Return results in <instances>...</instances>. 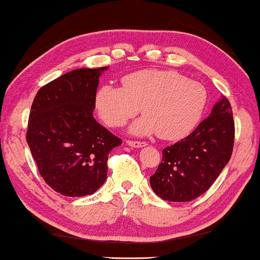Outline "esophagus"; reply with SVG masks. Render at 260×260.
Segmentation results:
<instances>
[{
    "label": "esophagus",
    "mask_w": 260,
    "mask_h": 260,
    "mask_svg": "<svg viewBox=\"0 0 260 260\" xmlns=\"http://www.w3.org/2000/svg\"><path fill=\"white\" fill-rule=\"evenodd\" d=\"M127 145L131 147H135V148H141V147H145L147 144L145 142H137V141H127Z\"/></svg>",
    "instance_id": "esophagus-1"
}]
</instances>
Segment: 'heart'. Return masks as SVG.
I'll use <instances>...</instances> for the list:
<instances>
[{"instance_id": "1", "label": "heart", "mask_w": 260, "mask_h": 260, "mask_svg": "<svg viewBox=\"0 0 260 260\" xmlns=\"http://www.w3.org/2000/svg\"><path fill=\"white\" fill-rule=\"evenodd\" d=\"M123 86L104 85L96 93V108L108 126H123L140 112L144 115L129 127L137 136L158 134L180 140L194 129L208 102L200 82L168 70H142L123 78Z\"/></svg>"}]
</instances>
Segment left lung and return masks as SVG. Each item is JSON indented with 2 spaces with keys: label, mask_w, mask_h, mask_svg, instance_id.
<instances>
[{
  "label": "left lung",
  "mask_w": 260,
  "mask_h": 260,
  "mask_svg": "<svg viewBox=\"0 0 260 260\" xmlns=\"http://www.w3.org/2000/svg\"><path fill=\"white\" fill-rule=\"evenodd\" d=\"M235 140L233 109L224 96L192 133L163 150V159L150 178L165 201L189 202L203 194L231 157Z\"/></svg>",
  "instance_id": "left-lung-1"
}]
</instances>
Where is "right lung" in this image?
Wrapping results in <instances>:
<instances>
[{
  "label": "right lung",
  "mask_w": 260,
  "mask_h": 260,
  "mask_svg": "<svg viewBox=\"0 0 260 260\" xmlns=\"http://www.w3.org/2000/svg\"><path fill=\"white\" fill-rule=\"evenodd\" d=\"M81 68L43 86L35 97L26 142L46 183L66 197L91 196L107 179V159L121 140L93 118L99 77Z\"/></svg>",
  "instance_id": "right-lung-1"
}]
</instances>
